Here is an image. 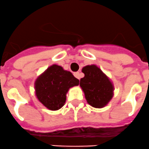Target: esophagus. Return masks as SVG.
I'll list each match as a JSON object with an SVG mask.
<instances>
[{
    "instance_id": "esophagus-1",
    "label": "esophagus",
    "mask_w": 149,
    "mask_h": 149,
    "mask_svg": "<svg viewBox=\"0 0 149 149\" xmlns=\"http://www.w3.org/2000/svg\"><path fill=\"white\" fill-rule=\"evenodd\" d=\"M73 75H74L75 77L79 79H80V78H81V73H80L79 72H76V73H73Z\"/></svg>"
}]
</instances>
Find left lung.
Here are the masks:
<instances>
[{
  "mask_svg": "<svg viewBox=\"0 0 149 149\" xmlns=\"http://www.w3.org/2000/svg\"><path fill=\"white\" fill-rule=\"evenodd\" d=\"M84 76L80 79V87L87 102L93 108L106 106L113 96V84L96 65H87L81 70Z\"/></svg>",
  "mask_w": 149,
  "mask_h": 149,
  "instance_id": "1",
  "label": "left lung"
}]
</instances>
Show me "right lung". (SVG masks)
Returning a JSON list of instances; mask_svg holds the SVG:
<instances>
[{"mask_svg": "<svg viewBox=\"0 0 149 149\" xmlns=\"http://www.w3.org/2000/svg\"><path fill=\"white\" fill-rule=\"evenodd\" d=\"M79 80L62 67L53 65L41 73L35 81L36 96L38 101L51 111H57L65 104L66 94Z\"/></svg>", "mask_w": 149, "mask_h": 149, "instance_id": "obj_1", "label": "right lung"}]
</instances>
